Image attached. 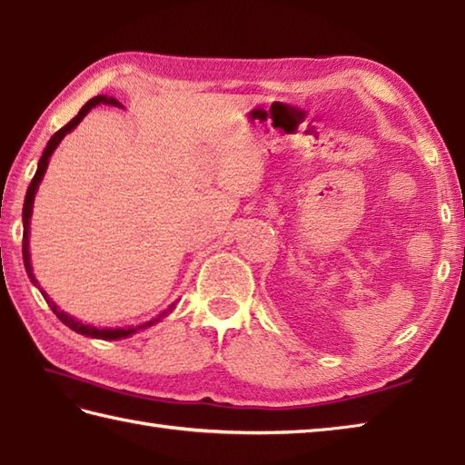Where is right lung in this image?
I'll return each instance as SVG.
<instances>
[{
  "label": "right lung",
  "mask_w": 465,
  "mask_h": 465,
  "mask_svg": "<svg viewBox=\"0 0 465 465\" xmlns=\"http://www.w3.org/2000/svg\"><path fill=\"white\" fill-rule=\"evenodd\" d=\"M113 104V107H121L119 104V101L117 99H113V96H104V94H96L94 99H91L89 103H84L83 104V109L78 111V115L74 117V119H70L68 124L63 127V129H58L54 135L50 137V142L46 143V150H44V153H42V157H40V162H38V170H36V173H34V178H32V182H30V186H28V192H25V200H24V213H22V221H24V239H22V255H24V267H25V273H28V277H30V282L36 285V287H40L38 285V282H36V277H34V273H32V262H30V218H32V208H34V196H36V192H38V186H40V182H42V178H44V173H46V168H48V162H50V155L54 153V150L58 147V143L63 142L64 139V135L66 134H70V131H73L78 124H81V121L84 119V115L86 113H89L93 107H96V104ZM42 292V289H40ZM42 295H44V300H46V303H48V308L56 313V318L64 323V326H68L70 330H74L76 334H83V336H89V338H101V340H119V338H127V336H131V334H135V331H139V330H145V328H150V326H153L155 322H160L165 313H168L173 305H170V310L168 312H163L160 318H155V320H150V322H145V323H139V326H129V328H94V326H89V323H83V322H78L76 318H73V315H68V313H64V312H60L58 310V305L50 300V297L42 292Z\"/></svg>",
  "instance_id": "1"
}]
</instances>
